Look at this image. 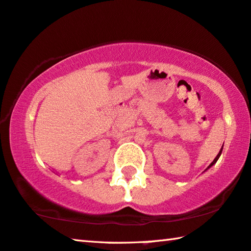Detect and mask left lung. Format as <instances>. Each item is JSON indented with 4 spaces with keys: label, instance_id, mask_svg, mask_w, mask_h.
<instances>
[{
    "label": "left lung",
    "instance_id": "left-lung-1",
    "mask_svg": "<svg viewBox=\"0 0 251 251\" xmlns=\"http://www.w3.org/2000/svg\"><path fill=\"white\" fill-rule=\"evenodd\" d=\"M222 147H224V146H222ZM221 153H222V149L220 150V152H219V154L217 155V157L216 158H214V160H213V162L211 163V164H210V166H209V168H211V166L214 164V163H217V161H218V158L219 157H220V155H221Z\"/></svg>",
    "mask_w": 251,
    "mask_h": 251
}]
</instances>
